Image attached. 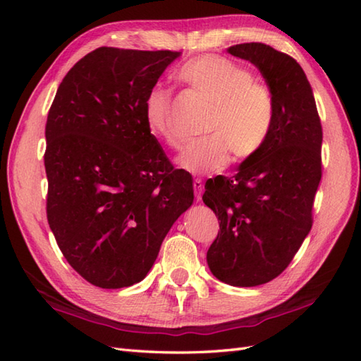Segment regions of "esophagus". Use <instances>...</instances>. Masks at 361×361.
Wrapping results in <instances>:
<instances>
[{
  "mask_svg": "<svg viewBox=\"0 0 361 361\" xmlns=\"http://www.w3.org/2000/svg\"><path fill=\"white\" fill-rule=\"evenodd\" d=\"M194 192H195V198L197 200H202L203 195V181L200 178L194 180Z\"/></svg>",
  "mask_w": 361,
  "mask_h": 361,
  "instance_id": "34e87169",
  "label": "esophagus"
}]
</instances>
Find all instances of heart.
<instances>
[{"instance_id": "heart-1", "label": "heart", "mask_w": 361, "mask_h": 361, "mask_svg": "<svg viewBox=\"0 0 361 361\" xmlns=\"http://www.w3.org/2000/svg\"><path fill=\"white\" fill-rule=\"evenodd\" d=\"M175 78L211 102L204 124L209 135L189 142L176 158L181 169L212 173L229 163L231 152L237 159H248L264 149L274 124V97L247 66L208 54L188 60ZM171 104L167 90H150L144 101L145 126L171 149H181L185 137L172 124Z\"/></svg>"}]
</instances>
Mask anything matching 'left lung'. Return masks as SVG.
<instances>
[{
	"mask_svg": "<svg viewBox=\"0 0 361 361\" xmlns=\"http://www.w3.org/2000/svg\"><path fill=\"white\" fill-rule=\"evenodd\" d=\"M228 52L260 71L276 113L257 155L245 159L233 178L206 181L203 202L220 220L206 260L219 281L256 287L286 270L310 231L323 128L310 83L293 57L264 43L235 44Z\"/></svg>",
	"mask_w": 361,
	"mask_h": 361,
	"instance_id": "obj_1",
	"label": "left lung"
}]
</instances>
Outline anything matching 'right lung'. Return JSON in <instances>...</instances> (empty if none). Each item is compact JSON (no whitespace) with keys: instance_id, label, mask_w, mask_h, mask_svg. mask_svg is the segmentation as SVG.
I'll return each instance as SVG.
<instances>
[{"instance_id":"add662e5","label":"right lung","mask_w":361,"mask_h":361,"mask_svg":"<svg viewBox=\"0 0 361 361\" xmlns=\"http://www.w3.org/2000/svg\"><path fill=\"white\" fill-rule=\"evenodd\" d=\"M175 51L97 48L80 59L46 121V214L75 271L101 288L142 281L175 220L194 203L144 119V101Z\"/></svg>"}]
</instances>
